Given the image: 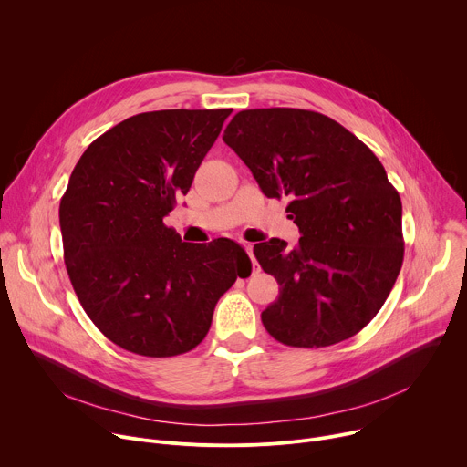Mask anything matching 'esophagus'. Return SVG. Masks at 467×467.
Returning a JSON list of instances; mask_svg holds the SVG:
<instances>
[{
    "mask_svg": "<svg viewBox=\"0 0 467 467\" xmlns=\"http://www.w3.org/2000/svg\"><path fill=\"white\" fill-rule=\"evenodd\" d=\"M244 249H245V253L249 254V258H251V265H253V274H258V270H260V265H258V262H256V258H254V253H253V245L251 244H244Z\"/></svg>",
    "mask_w": 467,
    "mask_h": 467,
    "instance_id": "esophagus-1",
    "label": "esophagus"
}]
</instances>
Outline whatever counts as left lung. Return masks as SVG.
<instances>
[{
    "label": "left lung",
    "mask_w": 467,
    "mask_h": 467,
    "mask_svg": "<svg viewBox=\"0 0 467 467\" xmlns=\"http://www.w3.org/2000/svg\"><path fill=\"white\" fill-rule=\"evenodd\" d=\"M223 142L268 197L288 195L299 244L254 245L279 297L262 312L270 335L292 348L355 337L380 310L403 265L401 197L380 161L353 132L314 110L238 112Z\"/></svg>",
    "instance_id": "obj_1"
}]
</instances>
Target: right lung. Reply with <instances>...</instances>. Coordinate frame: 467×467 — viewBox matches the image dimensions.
<instances>
[{
  "mask_svg": "<svg viewBox=\"0 0 467 467\" xmlns=\"http://www.w3.org/2000/svg\"><path fill=\"white\" fill-rule=\"evenodd\" d=\"M231 112L130 116L72 171L58 207L66 270L88 317L125 351L188 353L207 337L218 299L251 268L233 240L186 244L164 225Z\"/></svg>",
  "mask_w": 467,
  "mask_h": 467,
  "instance_id": "right-lung-1",
  "label": "right lung"
}]
</instances>
